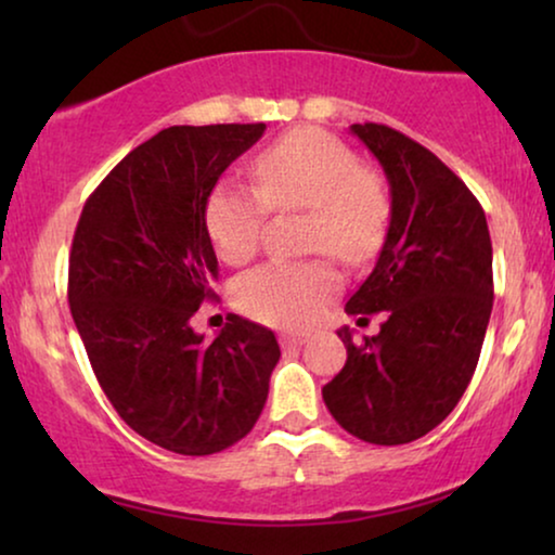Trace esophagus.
I'll return each mask as SVG.
<instances>
[{
    "label": "esophagus",
    "instance_id": "esophagus-1",
    "mask_svg": "<svg viewBox=\"0 0 555 555\" xmlns=\"http://www.w3.org/2000/svg\"><path fill=\"white\" fill-rule=\"evenodd\" d=\"M308 340V333H283V338H280V344L285 348H293V346H302Z\"/></svg>",
    "mask_w": 555,
    "mask_h": 555
}]
</instances>
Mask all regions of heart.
Here are the masks:
<instances>
[{
  "label": "heart",
  "mask_w": 555,
  "mask_h": 555,
  "mask_svg": "<svg viewBox=\"0 0 555 555\" xmlns=\"http://www.w3.org/2000/svg\"><path fill=\"white\" fill-rule=\"evenodd\" d=\"M257 189L224 179L211 189L204 224L217 255L242 264L260 245L270 209L308 207V249H328L344 262H363L382 245L391 215L386 179L359 164L351 146L321 128H295L253 162ZM331 262H268L237 280L234 298L249 318L272 325H306L336 291Z\"/></svg>",
  "instance_id": "obj_1"
}]
</instances>
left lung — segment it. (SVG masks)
Returning a JSON list of instances; mask_svg holds the SVG:
<instances>
[{
	"mask_svg": "<svg viewBox=\"0 0 555 555\" xmlns=\"http://www.w3.org/2000/svg\"><path fill=\"white\" fill-rule=\"evenodd\" d=\"M389 181L391 222L348 315L384 313L323 386L340 427L371 444L414 442L457 406L490 323L492 242L480 202L429 149L382 124H353Z\"/></svg>",
	"mask_w": 555,
	"mask_h": 555,
	"instance_id": "left-lung-1",
	"label": "left lung"
}]
</instances>
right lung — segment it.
I'll use <instances>...</instances> for the list:
<instances>
[{
  "label": "right lung",
  "mask_w": 555,
  "mask_h": 555,
  "mask_svg": "<svg viewBox=\"0 0 555 555\" xmlns=\"http://www.w3.org/2000/svg\"><path fill=\"white\" fill-rule=\"evenodd\" d=\"M264 124L171 126L88 196L67 300L105 397L133 431L177 454L222 452L260 420L280 361L275 333L240 315L215 340L192 315L215 298L204 207Z\"/></svg>",
  "instance_id": "1"
}]
</instances>
